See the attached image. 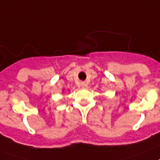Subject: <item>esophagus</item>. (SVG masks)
<instances>
[{
	"instance_id": "1",
	"label": "esophagus",
	"mask_w": 160,
	"mask_h": 160,
	"mask_svg": "<svg viewBox=\"0 0 160 160\" xmlns=\"http://www.w3.org/2000/svg\"><path fill=\"white\" fill-rule=\"evenodd\" d=\"M81 87L82 88H86L88 87V84H87V82H81Z\"/></svg>"
}]
</instances>
